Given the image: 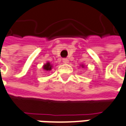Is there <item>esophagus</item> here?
Returning <instances> with one entry per match:
<instances>
[{
	"label": "esophagus",
	"mask_w": 126,
	"mask_h": 126,
	"mask_svg": "<svg viewBox=\"0 0 126 126\" xmlns=\"http://www.w3.org/2000/svg\"><path fill=\"white\" fill-rule=\"evenodd\" d=\"M63 62L64 63H68V60L67 58H63Z\"/></svg>",
	"instance_id": "obj_1"
}]
</instances>
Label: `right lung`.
I'll use <instances>...</instances> for the list:
<instances>
[{
	"instance_id": "add662e5",
	"label": "right lung",
	"mask_w": 126,
	"mask_h": 126,
	"mask_svg": "<svg viewBox=\"0 0 126 126\" xmlns=\"http://www.w3.org/2000/svg\"><path fill=\"white\" fill-rule=\"evenodd\" d=\"M51 68H52V66L50 63H47L46 65H43V69H45L46 70H50Z\"/></svg>"
}]
</instances>
